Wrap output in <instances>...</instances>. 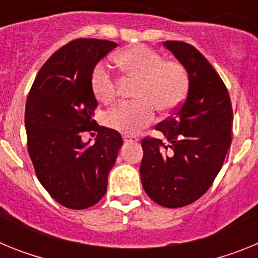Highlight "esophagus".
I'll return each instance as SVG.
<instances>
[{
  "label": "esophagus",
  "instance_id": "34e87169",
  "mask_svg": "<svg viewBox=\"0 0 258 258\" xmlns=\"http://www.w3.org/2000/svg\"><path fill=\"white\" fill-rule=\"evenodd\" d=\"M122 140H124L125 143H129V142H136V138H133V137H129V136H124L122 137Z\"/></svg>",
  "mask_w": 258,
  "mask_h": 258
}]
</instances>
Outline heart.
<instances>
[{
	"label": "heart",
	"mask_w": 258,
	"mask_h": 258,
	"mask_svg": "<svg viewBox=\"0 0 258 258\" xmlns=\"http://www.w3.org/2000/svg\"><path fill=\"white\" fill-rule=\"evenodd\" d=\"M127 76L140 79L136 98L122 102L106 115V124L122 134L133 136L155 120V106L172 109L181 103L187 90V74L178 61L164 60L155 50L143 45L129 47L116 56ZM117 83L104 64H98L92 75V90L102 103L113 99Z\"/></svg>",
	"instance_id": "b5f03b06"
}]
</instances>
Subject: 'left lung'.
I'll list each match as a JSON object with an SVG mask.
<instances>
[{"mask_svg": "<svg viewBox=\"0 0 258 258\" xmlns=\"http://www.w3.org/2000/svg\"><path fill=\"white\" fill-rule=\"evenodd\" d=\"M188 75L187 95L156 126L165 142L142 141L141 179L146 194L166 208L188 206L207 192L231 143L232 108L227 89L202 52L186 42L165 41Z\"/></svg>", "mask_w": 258, "mask_h": 258, "instance_id": "1", "label": "left lung"}]
</instances>
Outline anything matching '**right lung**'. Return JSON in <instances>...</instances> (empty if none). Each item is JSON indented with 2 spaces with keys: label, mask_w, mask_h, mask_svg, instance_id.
<instances>
[{
  "label": "right lung",
  "mask_w": 258,
  "mask_h": 258,
  "mask_svg": "<svg viewBox=\"0 0 258 258\" xmlns=\"http://www.w3.org/2000/svg\"><path fill=\"white\" fill-rule=\"evenodd\" d=\"M116 42L80 38L60 47L42 66L26 103L28 152L38 181L66 208L85 209L107 191L122 138L93 120L98 102L92 75ZM97 132L94 144L84 131Z\"/></svg>",
  "instance_id": "1"
}]
</instances>
